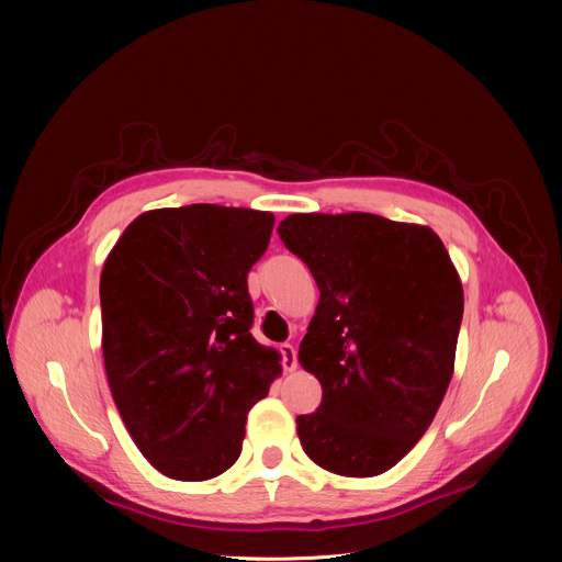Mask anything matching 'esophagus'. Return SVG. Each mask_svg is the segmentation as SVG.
Segmentation results:
<instances>
[{"label":"esophagus","mask_w":562,"mask_h":562,"mask_svg":"<svg viewBox=\"0 0 562 562\" xmlns=\"http://www.w3.org/2000/svg\"><path fill=\"white\" fill-rule=\"evenodd\" d=\"M280 352H282V367H284V371H296V367H299L296 348H293L291 344H282Z\"/></svg>","instance_id":"34e87169"}]
</instances>
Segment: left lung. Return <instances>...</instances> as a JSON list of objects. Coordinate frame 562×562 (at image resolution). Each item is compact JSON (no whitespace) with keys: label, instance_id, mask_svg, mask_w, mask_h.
Returning a JSON list of instances; mask_svg holds the SVG:
<instances>
[{"label":"left lung","instance_id":"obj_1","mask_svg":"<svg viewBox=\"0 0 562 562\" xmlns=\"http://www.w3.org/2000/svg\"><path fill=\"white\" fill-rule=\"evenodd\" d=\"M284 246L321 299L299 362L323 398L301 415L303 451L348 479L385 474L432 424L456 364L462 282L439 236L375 214H291Z\"/></svg>","mask_w":562,"mask_h":562}]
</instances>
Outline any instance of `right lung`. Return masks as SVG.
I'll list each match as a JSON object with an SVG mask.
<instances>
[{"label":"right lung","instance_id":"obj_1","mask_svg":"<svg viewBox=\"0 0 562 562\" xmlns=\"http://www.w3.org/2000/svg\"><path fill=\"white\" fill-rule=\"evenodd\" d=\"M276 216L187 204L134 218L100 276L102 352L134 445L175 481H210L241 453L248 409L282 373L250 335L248 273Z\"/></svg>","mask_w":562,"mask_h":562}]
</instances>
